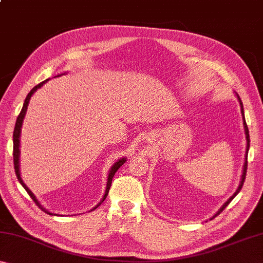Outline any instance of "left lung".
Masks as SVG:
<instances>
[{
    "instance_id": "left-lung-1",
    "label": "left lung",
    "mask_w": 263,
    "mask_h": 263,
    "mask_svg": "<svg viewBox=\"0 0 263 263\" xmlns=\"http://www.w3.org/2000/svg\"><path fill=\"white\" fill-rule=\"evenodd\" d=\"M235 96H237V99H238V101H239V104H240V110H241V116H242V123H243V128H245V135H246V141H247V146H246V153H245V162H243V168H242V174H241V180H240V183H239V186H238V189L235 190V193L231 196V197L228 199V201H226L224 204H222L221 205V208L219 209V210H218L215 215H213L210 219H212V218H215V217H217L218 215H219V213L224 210V209L229 205V203L232 201V199L235 197V196H237L238 194H239V191L241 190V188H242V185H243V182H245V177H246V172H247V155H248V149H249V132H248V127H247V124H246V121H245V114H243V105H242V102H241V100H240V97H239V95L237 94V92H235Z\"/></svg>"
}]
</instances>
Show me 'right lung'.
<instances>
[{
	"label": "right lung",
	"instance_id": "obj_1",
	"mask_svg": "<svg viewBox=\"0 0 263 263\" xmlns=\"http://www.w3.org/2000/svg\"><path fill=\"white\" fill-rule=\"evenodd\" d=\"M65 74V73H64ZM62 74V75H64ZM58 77H60V75H58ZM48 80L50 79H46L45 81H43V82H41L39 84H37V86L35 87H33L32 89H31V91L29 92L28 94V96H26V99H25V101H24V104H23V108H22V111H21V114L18 115V117H17V121H16V124H15V130H14V136H12V138H14V164H15V173H16V176H17V179H18V181H20V183L22 184V186H23V188L28 191V194L30 195V197L33 199V202L37 204V205L42 209V210L44 211V212H46V213H48V215H51V216H59L58 215V213H53V212H50L48 210H46L45 208H44L41 203H39V201L37 199V197H35V196L33 195V193L32 191H31L29 188H28V185H26L24 182H23V180H22V176H21V171H20V157H21V149H20V147H21V132H22V126H23V122H24V118H25V115H26V111H28V105H29V102H30V99H31V96H32L35 91L38 90L39 88H42L44 84H45ZM125 161H126V158L124 157V158H121V159H118L117 161H116L112 166H111V168H110V171H109V174H108V180H106V186H105V193H104V195H103V197H102V199L101 201L99 202V204H96V205L91 209L90 211H94L95 209H97L99 208L102 203H103V201L104 199L106 198V196H108V194H109V190H110V186H111V182H112V177H114V175H115V173L118 171L119 169V167L122 166V164H124L125 163Z\"/></svg>",
	"mask_w": 263,
	"mask_h": 263
}]
</instances>
